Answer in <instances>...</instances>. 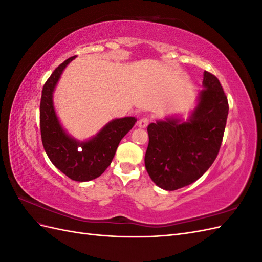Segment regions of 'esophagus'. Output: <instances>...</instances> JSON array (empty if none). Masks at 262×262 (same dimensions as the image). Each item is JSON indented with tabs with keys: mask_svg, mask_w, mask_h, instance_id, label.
<instances>
[{
	"mask_svg": "<svg viewBox=\"0 0 262 262\" xmlns=\"http://www.w3.org/2000/svg\"><path fill=\"white\" fill-rule=\"evenodd\" d=\"M148 122H149V120L147 118H141L140 120L138 121V126L139 128H146L147 126V124H148Z\"/></svg>",
	"mask_w": 262,
	"mask_h": 262,
	"instance_id": "obj_1",
	"label": "esophagus"
}]
</instances>
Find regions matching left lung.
<instances>
[{
	"mask_svg": "<svg viewBox=\"0 0 262 262\" xmlns=\"http://www.w3.org/2000/svg\"><path fill=\"white\" fill-rule=\"evenodd\" d=\"M203 90L188 120L170 117L147 126L145 168L155 184L172 191L199 179L219 154L228 115L220 81L207 71Z\"/></svg>",
	"mask_w": 262,
	"mask_h": 262,
	"instance_id": "8db88e82",
	"label": "left lung"
}]
</instances>
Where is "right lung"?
Listing matches in <instances>:
<instances>
[{"instance_id":"right-lung-1","label":"right lung","mask_w":262,"mask_h":262,"mask_svg":"<svg viewBox=\"0 0 262 262\" xmlns=\"http://www.w3.org/2000/svg\"><path fill=\"white\" fill-rule=\"evenodd\" d=\"M74 58L61 63L43 85L40 100L41 140L49 160L60 171L75 181H90L99 177L112 164L119 143L133 128L137 119H114L96 136L84 142L70 137L55 114L52 95L63 70Z\"/></svg>"}]
</instances>
